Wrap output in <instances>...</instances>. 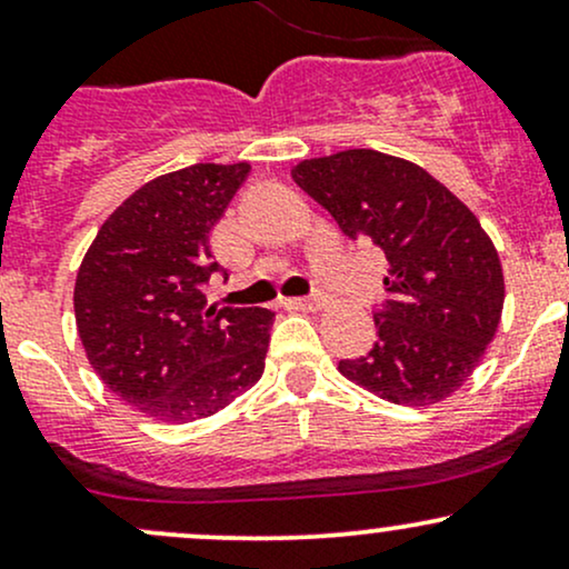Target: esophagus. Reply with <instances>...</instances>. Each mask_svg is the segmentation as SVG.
I'll return each instance as SVG.
<instances>
[{"label": "esophagus", "instance_id": "1", "mask_svg": "<svg viewBox=\"0 0 569 569\" xmlns=\"http://www.w3.org/2000/svg\"><path fill=\"white\" fill-rule=\"evenodd\" d=\"M291 307H299V310H321L323 307V299L321 297H297V299H289Z\"/></svg>", "mask_w": 569, "mask_h": 569}]
</instances>
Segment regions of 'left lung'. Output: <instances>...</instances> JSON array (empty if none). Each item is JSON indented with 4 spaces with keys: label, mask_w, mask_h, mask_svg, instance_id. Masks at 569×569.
<instances>
[{
    "label": "left lung",
    "mask_w": 569,
    "mask_h": 569,
    "mask_svg": "<svg viewBox=\"0 0 569 569\" xmlns=\"http://www.w3.org/2000/svg\"><path fill=\"white\" fill-rule=\"evenodd\" d=\"M291 176L348 238L388 259L375 348L339 371L401 407L452 396L479 367L506 299L498 251L471 208L420 166L375 149L302 160Z\"/></svg>",
    "instance_id": "left-lung-1"
}]
</instances>
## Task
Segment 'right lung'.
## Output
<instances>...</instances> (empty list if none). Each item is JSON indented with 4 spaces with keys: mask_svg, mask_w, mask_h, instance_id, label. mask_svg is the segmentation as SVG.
Listing matches in <instances>:
<instances>
[{
    "mask_svg": "<svg viewBox=\"0 0 569 569\" xmlns=\"http://www.w3.org/2000/svg\"><path fill=\"white\" fill-rule=\"evenodd\" d=\"M251 166L198 162L136 189L101 224L74 283L90 367L160 422L217 415L262 377L276 312L208 307L211 230Z\"/></svg>",
    "mask_w": 569,
    "mask_h": 569,
    "instance_id": "1",
    "label": "right lung"
}]
</instances>
